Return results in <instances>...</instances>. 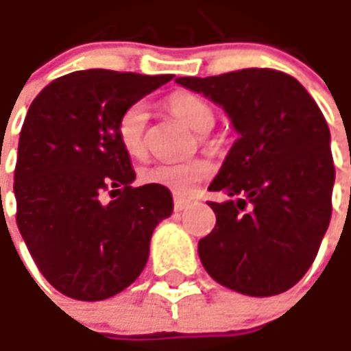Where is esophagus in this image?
<instances>
[{
    "instance_id": "1",
    "label": "esophagus",
    "mask_w": 351,
    "mask_h": 351,
    "mask_svg": "<svg viewBox=\"0 0 351 351\" xmlns=\"http://www.w3.org/2000/svg\"><path fill=\"white\" fill-rule=\"evenodd\" d=\"M189 200H185V198H173V210L176 211H183L185 208H189Z\"/></svg>"
}]
</instances>
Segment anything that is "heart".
I'll return each instance as SVG.
<instances>
[{
  "label": "heart",
  "mask_w": 351,
  "mask_h": 351,
  "mask_svg": "<svg viewBox=\"0 0 351 351\" xmlns=\"http://www.w3.org/2000/svg\"><path fill=\"white\" fill-rule=\"evenodd\" d=\"M166 108L195 132H208L215 124L213 108L193 92H173L166 98ZM145 128L147 109L141 101L128 106L119 117L117 138L121 147L130 156L138 158L145 153ZM210 173L211 164L204 158H193L185 162H156L141 168L140 183L162 187L178 196H187Z\"/></svg>",
  "instance_id": "1"
}]
</instances>
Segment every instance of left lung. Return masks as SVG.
Segmentation results:
<instances>
[{"label":"left lung","mask_w":351,"mask_h":351,"mask_svg":"<svg viewBox=\"0 0 351 351\" xmlns=\"http://www.w3.org/2000/svg\"><path fill=\"white\" fill-rule=\"evenodd\" d=\"M176 81L223 106L240 134L210 185L230 200L208 202L217 223L198 242L204 268L251 297L291 289L312 267L332 211L325 117L295 77L270 68Z\"/></svg>","instance_id":"1"}]
</instances>
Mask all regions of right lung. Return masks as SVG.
<instances>
[{
	"mask_svg": "<svg viewBox=\"0 0 351 351\" xmlns=\"http://www.w3.org/2000/svg\"><path fill=\"white\" fill-rule=\"evenodd\" d=\"M171 77L73 71L29 106L14 168L16 225L39 272L66 297L104 300L126 289L147 263L155 227L170 217V191L132 187L117 121Z\"/></svg>",
	"mask_w": 351,
	"mask_h": 351,
	"instance_id": "1",
	"label": "right lung"
}]
</instances>
